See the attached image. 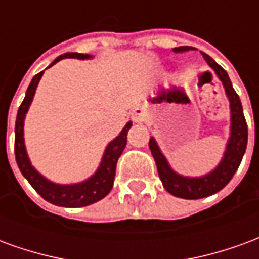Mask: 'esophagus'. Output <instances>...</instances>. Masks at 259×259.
I'll use <instances>...</instances> for the list:
<instances>
[{
    "mask_svg": "<svg viewBox=\"0 0 259 259\" xmlns=\"http://www.w3.org/2000/svg\"><path fill=\"white\" fill-rule=\"evenodd\" d=\"M133 120L137 122V123H140V122L144 120V111L141 108H136L135 111H133Z\"/></svg>",
    "mask_w": 259,
    "mask_h": 259,
    "instance_id": "1",
    "label": "esophagus"
}]
</instances>
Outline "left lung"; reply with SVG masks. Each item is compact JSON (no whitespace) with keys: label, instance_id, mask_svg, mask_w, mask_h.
Segmentation results:
<instances>
[{"label":"left lung","instance_id":"8db88e82","mask_svg":"<svg viewBox=\"0 0 259 259\" xmlns=\"http://www.w3.org/2000/svg\"><path fill=\"white\" fill-rule=\"evenodd\" d=\"M194 47L183 46V47L174 48L172 51L179 54L194 51ZM201 55L204 57L206 64L209 65V68L215 72L218 79L222 81L225 94L229 100V108H230V133H229L228 143L225 147L221 162L218 163L211 172L202 176H183L174 170L169 165L168 159L161 151L157 140L154 137L150 139V150L155 159L158 175L165 190L175 197L185 198V200H198V198L209 197L222 190L239 168L245 148H247V139H248V130H247L241 101L237 93L234 91L228 72L205 53H201Z\"/></svg>","mask_w":259,"mask_h":259}]
</instances>
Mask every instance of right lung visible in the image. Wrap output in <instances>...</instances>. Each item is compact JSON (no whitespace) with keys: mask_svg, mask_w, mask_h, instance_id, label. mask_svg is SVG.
Listing matches in <instances>:
<instances>
[{"mask_svg":"<svg viewBox=\"0 0 259 259\" xmlns=\"http://www.w3.org/2000/svg\"><path fill=\"white\" fill-rule=\"evenodd\" d=\"M65 58H76V59H91L93 55L89 54L79 53H66L64 55H59L51 62L50 66H53L61 59ZM48 66V68H50ZM44 74V70L37 73L31 79L30 84L27 87L26 96L23 102L20 104L18 109V116H16V123H15V157L16 163L19 166L20 172L25 176L27 182L33 186V189L41 195L42 198L54 205L66 206V208H79L94 204L97 201L102 200L108 193L111 191L115 179V170H116V163L123 152L126 143H127V132L132 127V122L124 124L122 132L119 133L112 141L108 143V146L104 150L101 162L98 168L90 178H87L79 183H70V185H61L55 183L42 176L30 162V158L27 155V150L25 146V118L26 113L33 101V97L36 94V89L38 81Z\"/></svg>","mask_w":259,"mask_h":259,"instance_id":"1","label":"right lung"}]
</instances>
